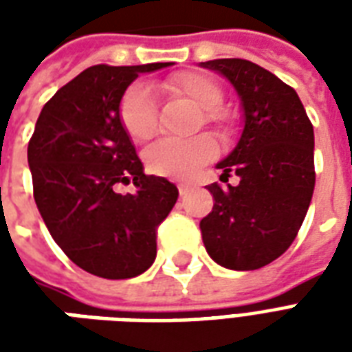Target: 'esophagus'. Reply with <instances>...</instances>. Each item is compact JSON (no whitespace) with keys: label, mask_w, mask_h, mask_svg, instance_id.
Returning a JSON list of instances; mask_svg holds the SVG:
<instances>
[{"label":"esophagus","mask_w":352,"mask_h":352,"mask_svg":"<svg viewBox=\"0 0 352 352\" xmlns=\"http://www.w3.org/2000/svg\"><path fill=\"white\" fill-rule=\"evenodd\" d=\"M177 188H179V194H181V196H184L186 192L190 190V184H188V183H179V184H177Z\"/></svg>","instance_id":"obj_1"}]
</instances>
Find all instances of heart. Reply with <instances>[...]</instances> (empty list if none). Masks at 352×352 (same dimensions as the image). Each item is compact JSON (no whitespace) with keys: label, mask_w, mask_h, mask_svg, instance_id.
I'll use <instances>...</instances> for the list:
<instances>
[{"label":"heart","mask_w":352,"mask_h":352,"mask_svg":"<svg viewBox=\"0 0 352 352\" xmlns=\"http://www.w3.org/2000/svg\"><path fill=\"white\" fill-rule=\"evenodd\" d=\"M160 92L169 98H186L199 107L196 126L209 124L214 128H226L230 115L221 107L224 98L219 80L201 72H179L162 80ZM118 116L126 133L138 143L153 139L158 130L156 103L153 94L141 85H133L126 90L120 100ZM217 145L209 135H196L190 139H164L153 145L145 154L146 168L154 175L169 179H186L199 166L213 160Z\"/></svg>","instance_id":"1"}]
</instances>
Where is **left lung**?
<instances>
[{"label": "left lung", "instance_id": "left-lung-1", "mask_svg": "<svg viewBox=\"0 0 352 352\" xmlns=\"http://www.w3.org/2000/svg\"><path fill=\"white\" fill-rule=\"evenodd\" d=\"M236 87L245 111L237 146L217 168L213 211L199 222L209 256L228 270H258L292 245L315 188L313 124L292 87L243 58L201 62Z\"/></svg>", "mask_w": 352, "mask_h": 352}]
</instances>
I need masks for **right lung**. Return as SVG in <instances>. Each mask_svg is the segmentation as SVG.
<instances>
[{
	"label": "right lung",
	"instance_id": "right-lung-1",
	"mask_svg": "<svg viewBox=\"0 0 352 352\" xmlns=\"http://www.w3.org/2000/svg\"><path fill=\"white\" fill-rule=\"evenodd\" d=\"M171 65L98 64L50 98L28 143L34 198L52 239L85 272L130 279L156 258V234L179 190L145 175L118 107L139 73ZM133 182L135 195H118Z\"/></svg>",
	"mask_w": 352,
	"mask_h": 352
}]
</instances>
